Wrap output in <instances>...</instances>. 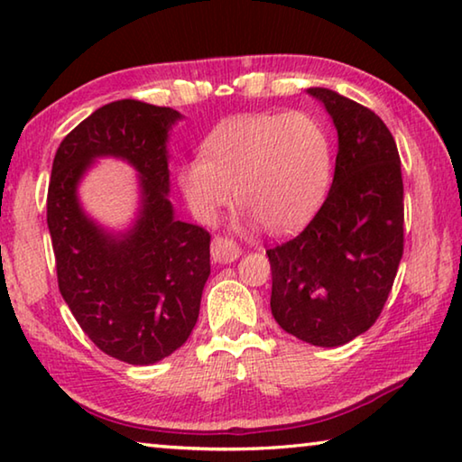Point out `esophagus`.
<instances>
[{
    "label": "esophagus",
    "instance_id": "esophagus-1",
    "mask_svg": "<svg viewBox=\"0 0 462 462\" xmlns=\"http://www.w3.org/2000/svg\"><path fill=\"white\" fill-rule=\"evenodd\" d=\"M238 256H240V248L234 245L232 240L222 238V236L214 238V242H212V259H214V263L228 264L232 261H236Z\"/></svg>",
    "mask_w": 462,
    "mask_h": 462
}]
</instances>
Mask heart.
Here are the masks:
<instances>
[{
	"label": "heart",
	"mask_w": 462,
	"mask_h": 462,
	"mask_svg": "<svg viewBox=\"0 0 462 462\" xmlns=\"http://www.w3.org/2000/svg\"><path fill=\"white\" fill-rule=\"evenodd\" d=\"M206 156L183 162L177 179L198 220L212 224L234 198L273 232H289L318 212L330 187L332 146L308 112L245 114L212 130Z\"/></svg>",
	"instance_id": "b5f03b06"
}]
</instances>
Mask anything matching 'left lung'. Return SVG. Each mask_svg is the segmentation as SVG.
Masks as SVG:
<instances>
[{
    "mask_svg": "<svg viewBox=\"0 0 462 462\" xmlns=\"http://www.w3.org/2000/svg\"><path fill=\"white\" fill-rule=\"evenodd\" d=\"M338 132L332 187L303 232L267 250L271 311L314 346H340L369 330L385 306L403 254V181L395 140L377 114L326 88Z\"/></svg>",
    "mask_w": 462,
    "mask_h": 462,
    "instance_id": "left-lung-1",
    "label": "left lung"
}]
</instances>
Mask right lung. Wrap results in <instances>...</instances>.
Wrapping results in <instances>:
<instances>
[{
    "mask_svg": "<svg viewBox=\"0 0 462 462\" xmlns=\"http://www.w3.org/2000/svg\"><path fill=\"white\" fill-rule=\"evenodd\" d=\"M177 109L120 99L69 132L52 161L46 222L62 300L106 355L152 365L189 338L209 277V234L175 217L169 201V132ZM139 173V209L126 231L84 212L79 185L97 158Z\"/></svg>",
    "mask_w": 462,
    "mask_h": 462,
    "instance_id": "1",
    "label": "right lung"
}]
</instances>
